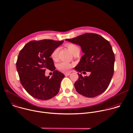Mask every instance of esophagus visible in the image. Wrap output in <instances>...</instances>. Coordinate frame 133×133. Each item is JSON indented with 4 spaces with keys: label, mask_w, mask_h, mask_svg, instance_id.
Segmentation results:
<instances>
[{
    "label": "esophagus",
    "mask_w": 133,
    "mask_h": 133,
    "mask_svg": "<svg viewBox=\"0 0 133 133\" xmlns=\"http://www.w3.org/2000/svg\"><path fill=\"white\" fill-rule=\"evenodd\" d=\"M70 75V72H66L65 74V75L66 76H69Z\"/></svg>",
    "instance_id": "esophagus-1"
}]
</instances>
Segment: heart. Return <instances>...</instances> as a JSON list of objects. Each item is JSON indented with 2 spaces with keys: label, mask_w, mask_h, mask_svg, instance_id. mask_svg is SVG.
Returning <instances> with one entry per match:
<instances>
[{
  "label": "heart",
  "mask_w": 133,
  "mask_h": 133,
  "mask_svg": "<svg viewBox=\"0 0 133 133\" xmlns=\"http://www.w3.org/2000/svg\"><path fill=\"white\" fill-rule=\"evenodd\" d=\"M66 46L74 55H78L79 54L80 48L77 45L71 44V43H69V44H67ZM59 50V48L58 47H57L55 49H54V50L52 51L50 56L53 61H56L57 60ZM72 64H70L68 62H61L57 65L58 69L63 72L69 71L70 69L72 68Z\"/></svg>",
  "instance_id": "heart-1"
}]
</instances>
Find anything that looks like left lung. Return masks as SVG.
I'll use <instances>...</instances> for the list:
<instances>
[{
	"instance_id": "obj_1",
	"label": "left lung",
	"mask_w": 133,
	"mask_h": 133,
	"mask_svg": "<svg viewBox=\"0 0 133 133\" xmlns=\"http://www.w3.org/2000/svg\"><path fill=\"white\" fill-rule=\"evenodd\" d=\"M81 46L85 54L75 67L79 72H89V76L78 73L74 84L76 91L87 97H94L108 88L114 71L115 55L109 42L96 34L85 33L72 39H67Z\"/></svg>"
}]
</instances>
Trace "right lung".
I'll list each match as a JSON object with an SVG mask.
<instances>
[{
  "instance_id": "add662e5",
  "label": "right lung",
  "mask_w": 133,
  "mask_h": 133,
  "mask_svg": "<svg viewBox=\"0 0 133 133\" xmlns=\"http://www.w3.org/2000/svg\"><path fill=\"white\" fill-rule=\"evenodd\" d=\"M64 41L50 39L32 41L26 44L18 55L16 68L20 81L32 97L40 100H48L57 94L65 75L55 70L52 51ZM48 69L53 71L49 78L44 75Z\"/></svg>"
}]
</instances>
